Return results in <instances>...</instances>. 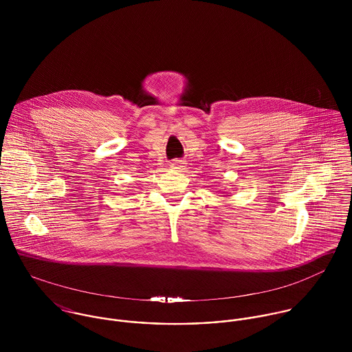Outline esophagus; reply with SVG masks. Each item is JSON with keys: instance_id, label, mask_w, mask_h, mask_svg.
Wrapping results in <instances>:
<instances>
[{"instance_id": "obj_1", "label": "esophagus", "mask_w": 352, "mask_h": 352, "mask_svg": "<svg viewBox=\"0 0 352 352\" xmlns=\"http://www.w3.org/2000/svg\"><path fill=\"white\" fill-rule=\"evenodd\" d=\"M170 166H172L173 169H182L184 165H183V162H182L180 160H175V161L170 164Z\"/></svg>"}]
</instances>
